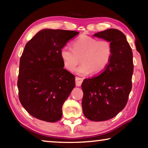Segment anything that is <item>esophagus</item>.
I'll use <instances>...</instances> for the list:
<instances>
[{"label":"esophagus","instance_id":"1","mask_svg":"<svg viewBox=\"0 0 148 148\" xmlns=\"http://www.w3.org/2000/svg\"><path fill=\"white\" fill-rule=\"evenodd\" d=\"M75 80H76V86H77V87L81 86L82 83L83 82V78H81V77H76V79Z\"/></svg>","mask_w":148,"mask_h":148}]
</instances>
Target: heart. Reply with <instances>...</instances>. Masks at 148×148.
<instances>
[{
  "label": "heart",
  "instance_id": "b5f03b06",
  "mask_svg": "<svg viewBox=\"0 0 148 148\" xmlns=\"http://www.w3.org/2000/svg\"><path fill=\"white\" fill-rule=\"evenodd\" d=\"M60 56L65 69L74 72L81 59L82 64L77 70L79 76H86L92 72L95 75L102 73L109 64L112 56L110 42L88 36H82L72 43V49L62 47Z\"/></svg>",
  "mask_w": 148,
  "mask_h": 148
}]
</instances>
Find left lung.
Masks as SVG:
<instances>
[{"mask_svg":"<svg viewBox=\"0 0 148 148\" xmlns=\"http://www.w3.org/2000/svg\"><path fill=\"white\" fill-rule=\"evenodd\" d=\"M92 36L110 42L112 56L106 69L82 84L84 116L92 121L108 120L126 106L132 89L133 61L131 47L121 31L109 29Z\"/></svg>","mask_w":148,"mask_h":148,"instance_id":"obj_1","label":"left lung"}]
</instances>
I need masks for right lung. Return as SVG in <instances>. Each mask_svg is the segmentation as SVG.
I'll return each mask as SVG.
<instances>
[{"label":"right lung","mask_w":148,"mask_h":148,"mask_svg":"<svg viewBox=\"0 0 148 148\" xmlns=\"http://www.w3.org/2000/svg\"><path fill=\"white\" fill-rule=\"evenodd\" d=\"M78 32L42 29L25 45L20 59L19 98L28 113L47 122L62 117V106L74 88L75 76L66 69L60 51Z\"/></svg>","instance_id":"add662e5"}]
</instances>
